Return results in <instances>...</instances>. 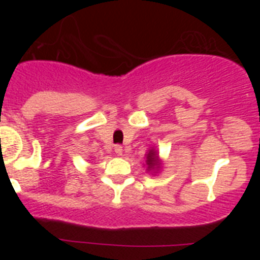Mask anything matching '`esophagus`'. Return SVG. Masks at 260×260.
<instances>
[{
	"label": "esophagus",
	"mask_w": 260,
	"mask_h": 260,
	"mask_svg": "<svg viewBox=\"0 0 260 260\" xmlns=\"http://www.w3.org/2000/svg\"><path fill=\"white\" fill-rule=\"evenodd\" d=\"M114 152H116V155L122 156L123 148H122V147H121V146H116V147H114Z\"/></svg>",
	"instance_id": "esophagus-1"
}]
</instances>
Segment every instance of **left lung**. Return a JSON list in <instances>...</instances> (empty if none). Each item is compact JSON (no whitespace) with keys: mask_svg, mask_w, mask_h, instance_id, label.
I'll return each mask as SVG.
<instances>
[{"mask_svg":"<svg viewBox=\"0 0 260 260\" xmlns=\"http://www.w3.org/2000/svg\"><path fill=\"white\" fill-rule=\"evenodd\" d=\"M146 162H144V167H146V172L148 173H152L153 176L157 174L158 172L162 169V160L158 156V151L156 150L155 147H151L148 148V151L146 152Z\"/></svg>","mask_w":260,"mask_h":260,"instance_id":"left-lung-1","label":"left lung"}]
</instances>
